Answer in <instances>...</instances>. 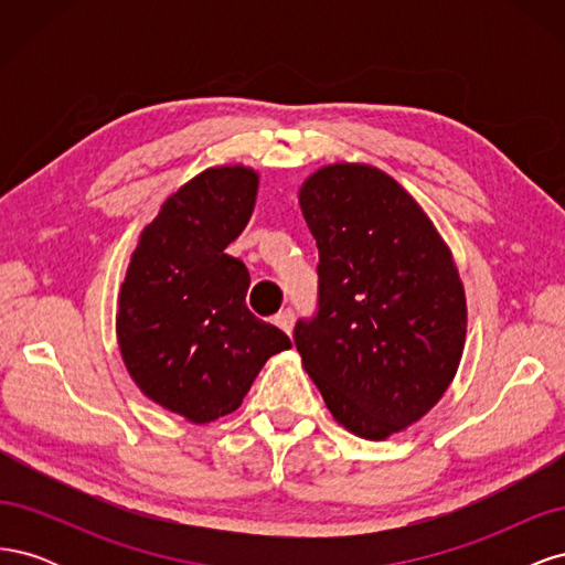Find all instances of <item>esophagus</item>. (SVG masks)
<instances>
[{"mask_svg": "<svg viewBox=\"0 0 565 565\" xmlns=\"http://www.w3.org/2000/svg\"><path fill=\"white\" fill-rule=\"evenodd\" d=\"M273 322H276L282 332L289 334V332H292V328H295V311L292 309H285L276 318H273Z\"/></svg>", "mask_w": 565, "mask_h": 565, "instance_id": "34e87169", "label": "esophagus"}]
</instances>
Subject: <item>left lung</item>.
<instances>
[{"label":"left lung","mask_w":565,"mask_h":565,"mask_svg":"<svg viewBox=\"0 0 565 565\" xmlns=\"http://www.w3.org/2000/svg\"><path fill=\"white\" fill-rule=\"evenodd\" d=\"M299 204L318 245V311L297 320V351L334 419L382 440L450 386L465 287L429 216L380 169L322 167Z\"/></svg>","instance_id":"obj_1"}]
</instances>
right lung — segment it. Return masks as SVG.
Listing matches in <instances>:
<instances>
[{
  "label": "right lung",
  "instance_id": "add662e5",
  "mask_svg": "<svg viewBox=\"0 0 565 565\" xmlns=\"http://www.w3.org/2000/svg\"><path fill=\"white\" fill-rule=\"evenodd\" d=\"M256 188L247 167H214L181 185L141 233L119 292L117 341L131 380L195 424L241 407L268 358L292 347L247 309L249 270L226 254Z\"/></svg>",
  "mask_w": 565,
  "mask_h": 565
}]
</instances>
